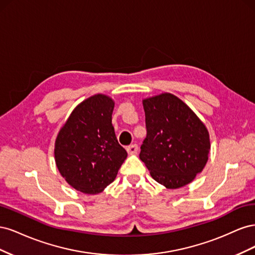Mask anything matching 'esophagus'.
<instances>
[{"mask_svg":"<svg viewBox=\"0 0 255 255\" xmlns=\"http://www.w3.org/2000/svg\"><path fill=\"white\" fill-rule=\"evenodd\" d=\"M127 151H128V154H130V155H132V154H136L137 151H138V145L136 143L128 145L127 146Z\"/></svg>","mask_w":255,"mask_h":255,"instance_id":"obj_1","label":"esophagus"}]
</instances>
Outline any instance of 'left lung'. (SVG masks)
<instances>
[{
	"label": "left lung",
	"instance_id": "obj_1",
	"mask_svg": "<svg viewBox=\"0 0 255 255\" xmlns=\"http://www.w3.org/2000/svg\"><path fill=\"white\" fill-rule=\"evenodd\" d=\"M146 137L140 159L157 183L168 189L185 186L205 167L211 150L204 123L182 100L161 94L142 101Z\"/></svg>",
	"mask_w": 255,
	"mask_h": 255
}]
</instances>
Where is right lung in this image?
Instances as JSON below:
<instances>
[{"label":"right lung","instance_id":"add662e5","mask_svg":"<svg viewBox=\"0 0 255 255\" xmlns=\"http://www.w3.org/2000/svg\"><path fill=\"white\" fill-rule=\"evenodd\" d=\"M114 106L105 95L86 99L57 135L54 155L58 170L69 185L84 194L103 191L128 156L112 125Z\"/></svg>","mask_w":255,"mask_h":255}]
</instances>
